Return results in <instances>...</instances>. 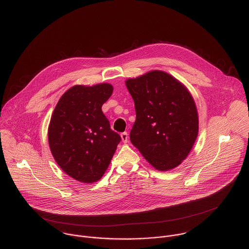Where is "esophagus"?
Returning a JSON list of instances; mask_svg holds the SVG:
<instances>
[{
	"mask_svg": "<svg viewBox=\"0 0 249 249\" xmlns=\"http://www.w3.org/2000/svg\"><path fill=\"white\" fill-rule=\"evenodd\" d=\"M121 138H122V141L124 142H127V140H128V134L126 133V132H123L122 134H121Z\"/></svg>",
	"mask_w": 249,
	"mask_h": 249,
	"instance_id": "obj_1",
	"label": "esophagus"
}]
</instances>
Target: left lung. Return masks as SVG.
Returning a JSON list of instances; mask_svg holds the SVG:
<instances>
[{"label": "left lung", "mask_w": 249, "mask_h": 249, "mask_svg": "<svg viewBox=\"0 0 249 249\" xmlns=\"http://www.w3.org/2000/svg\"><path fill=\"white\" fill-rule=\"evenodd\" d=\"M136 111L130 141L156 170H173L192 150L198 115L187 87L166 71L153 70L125 80Z\"/></svg>", "instance_id": "8db88e82"}]
</instances>
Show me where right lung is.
Masks as SVG:
<instances>
[{"label":"right lung","instance_id":"obj_1","mask_svg":"<svg viewBox=\"0 0 249 249\" xmlns=\"http://www.w3.org/2000/svg\"><path fill=\"white\" fill-rule=\"evenodd\" d=\"M112 93L109 83L74 85L53 112L48 128L51 152L62 171L79 182L103 178L121 141L102 110Z\"/></svg>","mask_w":249,"mask_h":249}]
</instances>
